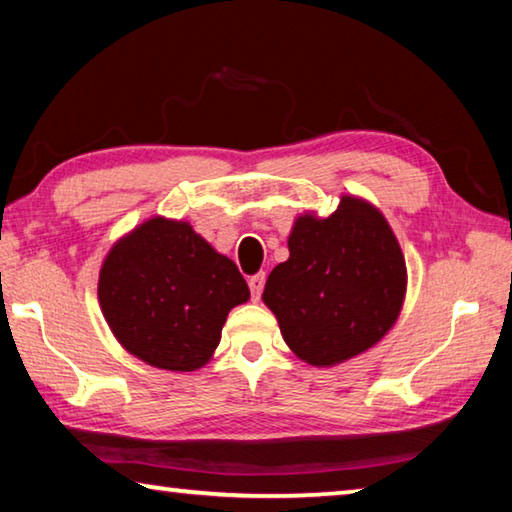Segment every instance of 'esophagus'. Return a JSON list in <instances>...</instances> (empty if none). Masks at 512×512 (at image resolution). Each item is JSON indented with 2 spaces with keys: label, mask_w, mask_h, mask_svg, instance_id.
<instances>
[{
  "label": "esophagus",
  "mask_w": 512,
  "mask_h": 512,
  "mask_svg": "<svg viewBox=\"0 0 512 512\" xmlns=\"http://www.w3.org/2000/svg\"><path fill=\"white\" fill-rule=\"evenodd\" d=\"M264 280L266 275L264 273H257L248 280V287H250V296H253V300H259L262 298V291H264Z\"/></svg>",
  "instance_id": "1"
}]
</instances>
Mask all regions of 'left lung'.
<instances>
[{
    "instance_id": "obj_1",
    "label": "left lung",
    "mask_w": 512,
    "mask_h": 512,
    "mask_svg": "<svg viewBox=\"0 0 512 512\" xmlns=\"http://www.w3.org/2000/svg\"><path fill=\"white\" fill-rule=\"evenodd\" d=\"M404 296V253L386 216L343 194L329 216L293 221L289 259L268 275L262 300L298 359L332 368L384 339Z\"/></svg>"
}]
</instances>
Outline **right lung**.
Segmentation results:
<instances>
[{
  "label": "right lung",
  "mask_w": 512,
  "mask_h": 512,
  "mask_svg": "<svg viewBox=\"0 0 512 512\" xmlns=\"http://www.w3.org/2000/svg\"><path fill=\"white\" fill-rule=\"evenodd\" d=\"M97 293L121 348L171 372L203 368L230 309L250 298L230 257L216 253L192 223L158 214L112 244Z\"/></svg>",
  "instance_id": "1"
}]
</instances>
